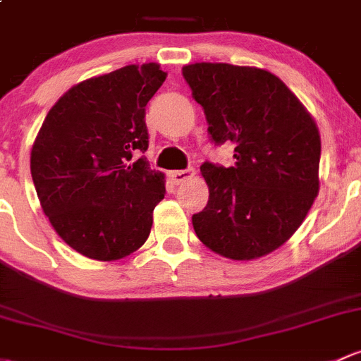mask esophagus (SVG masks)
Here are the masks:
<instances>
[{
  "instance_id": "1",
  "label": "esophagus",
  "mask_w": 361,
  "mask_h": 361,
  "mask_svg": "<svg viewBox=\"0 0 361 361\" xmlns=\"http://www.w3.org/2000/svg\"><path fill=\"white\" fill-rule=\"evenodd\" d=\"M195 177V170L192 169H185V170H177V172H172L170 173V179H172V182L176 185L179 184H184L185 180L192 179Z\"/></svg>"
}]
</instances>
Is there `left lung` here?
I'll list each match as a JSON object with an SVG mask.
<instances>
[{"label": "left lung", "mask_w": 361, "mask_h": 361, "mask_svg": "<svg viewBox=\"0 0 361 361\" xmlns=\"http://www.w3.org/2000/svg\"><path fill=\"white\" fill-rule=\"evenodd\" d=\"M217 146L235 144V166L205 161L208 203L192 215L203 245L233 261L271 254L299 229L319 189L318 126L269 71L196 62L182 68Z\"/></svg>", "instance_id": "1"}]
</instances>
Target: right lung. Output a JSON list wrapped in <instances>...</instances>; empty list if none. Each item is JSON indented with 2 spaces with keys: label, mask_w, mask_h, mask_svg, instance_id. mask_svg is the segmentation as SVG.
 Segmentation results:
<instances>
[{
  "label": "right lung",
  "mask_w": 361,
  "mask_h": 361,
  "mask_svg": "<svg viewBox=\"0 0 361 361\" xmlns=\"http://www.w3.org/2000/svg\"><path fill=\"white\" fill-rule=\"evenodd\" d=\"M159 64L125 66L69 88L48 111L31 151L39 203L78 254L118 261L146 243L165 176L151 170L146 106L165 81Z\"/></svg>",
  "instance_id": "1"
}]
</instances>
